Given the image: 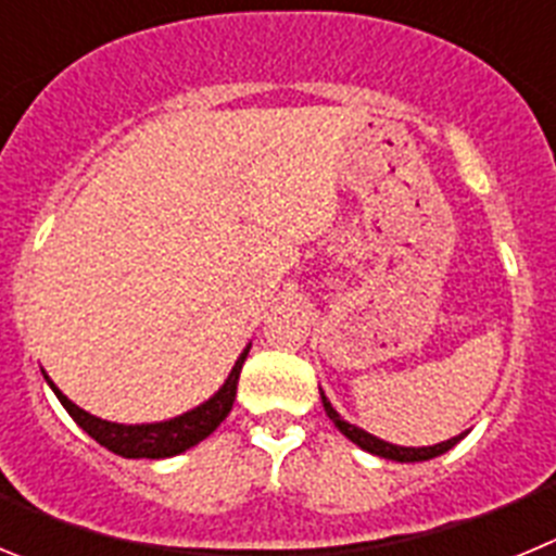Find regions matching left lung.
Here are the masks:
<instances>
[{"mask_svg": "<svg viewBox=\"0 0 556 556\" xmlns=\"http://www.w3.org/2000/svg\"><path fill=\"white\" fill-rule=\"evenodd\" d=\"M320 395H323V392H320ZM323 406H326V415L331 417L333 426H337V429L342 431V434H345L348 440H351V443H356L358 448H365V451H370V454L384 456V459H392V462H426V459H434V456H440V454H445V451H448V448H454V445L459 443L462 437H465V434L451 437V440H445V443L429 445V448H404V445L384 443V440H378V437L367 434V431L356 429V426H351V424H348V420H342V417H339V412L333 409L331 404H328L326 395H323Z\"/></svg>", "mask_w": 556, "mask_h": 556, "instance_id": "8db88e82", "label": "left lung"}]
</instances>
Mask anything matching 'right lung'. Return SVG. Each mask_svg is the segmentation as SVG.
Listing matches in <instances>:
<instances>
[{"label":"right lung","mask_w":556,"mask_h":556,"mask_svg":"<svg viewBox=\"0 0 556 556\" xmlns=\"http://www.w3.org/2000/svg\"><path fill=\"white\" fill-rule=\"evenodd\" d=\"M250 348H244L242 356L236 358L233 370H230L228 381L219 387L214 397H208L203 406L186 412V415L175 417V420H164V424H147V426H122V424H108L100 417L88 415L80 406H75L58 390L52 381V392L58 395L66 412L75 417V424L86 431L88 437H94L97 443L105 445L113 454L125 456V459H166V456L184 454L191 445H198L200 440L211 434L228 417L230 406L236 397V384H239V372H242L244 358H248Z\"/></svg>","instance_id":"obj_1"}]
</instances>
